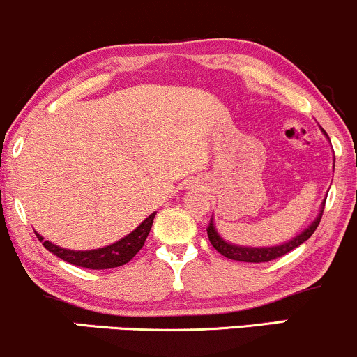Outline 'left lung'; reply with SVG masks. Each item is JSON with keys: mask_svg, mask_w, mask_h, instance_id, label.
I'll return each instance as SVG.
<instances>
[{"mask_svg": "<svg viewBox=\"0 0 357 357\" xmlns=\"http://www.w3.org/2000/svg\"><path fill=\"white\" fill-rule=\"evenodd\" d=\"M322 206H326V202H324ZM324 210H321L319 216L315 218V221L307 228L305 231H302L301 235L296 236L294 240L287 241L284 245H278V247H268V248H247V247H236V245H230L227 243L225 240L220 238L218 233L215 231V227H213V220H210L208 223V238H210L211 245L216 248V252H220L221 255L231 258V260H238V261H250V264H261V261H270L275 260V258H280L287 255L289 252H292L294 248H297L298 245H302L304 241H307L312 236V233L317 230L319 223H321Z\"/></svg>", "mask_w": 357, "mask_h": 357, "instance_id": "obj_1", "label": "left lung"}]
</instances>
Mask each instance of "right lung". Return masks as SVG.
<instances>
[{"label":"right lung","instance_id":"right-lung-1","mask_svg":"<svg viewBox=\"0 0 357 357\" xmlns=\"http://www.w3.org/2000/svg\"><path fill=\"white\" fill-rule=\"evenodd\" d=\"M154 216L155 213L147 216L136 230L129 233V235L124 236L122 240H119L116 243L99 250L75 252V250H65V248L56 247V245L50 243V241L43 240V236H40L38 233H36V238L43 241V247L47 248L48 252H52L53 255L61 258V260L68 261V264L77 265V267L92 268V270L114 268V267H121V265H126L127 261L132 260L139 250L144 247V241L147 238V235H149L151 227H153Z\"/></svg>","mask_w":357,"mask_h":357}]
</instances>
